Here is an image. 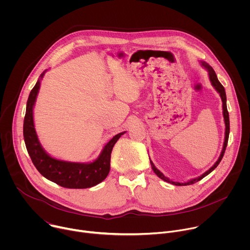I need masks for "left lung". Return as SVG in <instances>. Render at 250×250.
<instances>
[{"label":"left lung","mask_w":250,"mask_h":250,"mask_svg":"<svg viewBox=\"0 0 250 250\" xmlns=\"http://www.w3.org/2000/svg\"><path fill=\"white\" fill-rule=\"evenodd\" d=\"M203 65L208 69V76H209V80L211 82V85L215 87V89L220 93L221 95V98H222V101H223V110H224V119H225V124H226V137H225V142H224V147H223V150H222V153L218 159V161L213 164L212 167H210L207 172H205L203 175H201L200 177H197L195 178V179H192L190 180L189 182L187 183H179V182H173L171 180H169L167 177H165L155 166L154 164L151 162L150 160V163H151V167H152V170L154 171V173L160 178V179L170 183V184H173V185H176V186H186V185H191V184H194L200 180H202L204 177H206L207 175H208L213 169H216L217 166L220 164V162L222 161L223 157H224V154H225V151H226V148H227V146H228V140H229V112H228V108H227V95H226V90L224 88V86L220 83V81L218 80V77L216 75V72L215 70H213L208 64L203 62Z\"/></svg>","instance_id":"left-lung-1"}]
</instances>
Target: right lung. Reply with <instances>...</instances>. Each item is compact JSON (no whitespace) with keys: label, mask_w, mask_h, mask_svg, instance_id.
I'll return each mask as SVG.
<instances>
[{"label":"right lung","mask_w":250,"mask_h":250,"mask_svg":"<svg viewBox=\"0 0 250 250\" xmlns=\"http://www.w3.org/2000/svg\"><path fill=\"white\" fill-rule=\"evenodd\" d=\"M43 74H42V78ZM40 86L41 82L39 80L30 91L23 121V138L33 165L46 179L64 188L86 189L101 183L110 172L113 147L125 132L115 135L104 146L101 155L91 163L66 162L52 158L42 147L33 125L32 109Z\"/></svg>","instance_id":"obj_1"}]
</instances>
